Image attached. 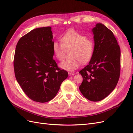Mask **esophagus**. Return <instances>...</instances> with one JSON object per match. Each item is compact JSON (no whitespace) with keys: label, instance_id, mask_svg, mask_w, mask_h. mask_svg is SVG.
<instances>
[{"label":"esophagus","instance_id":"34e87169","mask_svg":"<svg viewBox=\"0 0 133 133\" xmlns=\"http://www.w3.org/2000/svg\"><path fill=\"white\" fill-rule=\"evenodd\" d=\"M75 74V73H73V72H69V73H68V74H69V75H71V76L74 75Z\"/></svg>","mask_w":133,"mask_h":133}]
</instances>
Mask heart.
<instances>
[{
    "instance_id": "b5f03b06",
    "label": "heart",
    "mask_w": 133,
    "mask_h": 133,
    "mask_svg": "<svg viewBox=\"0 0 133 133\" xmlns=\"http://www.w3.org/2000/svg\"><path fill=\"white\" fill-rule=\"evenodd\" d=\"M61 42H54L52 48L55 57L59 60L65 58L66 51L70 50V58L60 64L64 69L73 71L80 64H86L91 59L94 53V43L90 38L74 29L68 30L61 38Z\"/></svg>"
}]
</instances>
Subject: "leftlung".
Returning <instances> with one entry per match:
<instances>
[{
	"instance_id": "1",
	"label": "left lung",
	"mask_w": 133,
	"mask_h": 133,
	"mask_svg": "<svg viewBox=\"0 0 133 133\" xmlns=\"http://www.w3.org/2000/svg\"><path fill=\"white\" fill-rule=\"evenodd\" d=\"M94 49L90 61L79 71V90L92 102L105 98L116 87L120 73V49L112 32L98 23L93 28Z\"/></svg>"
}]
</instances>
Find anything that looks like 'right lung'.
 I'll return each instance as SVG.
<instances>
[{
    "label": "right lung",
    "mask_w": 133,
    "mask_h": 133,
    "mask_svg": "<svg viewBox=\"0 0 133 133\" xmlns=\"http://www.w3.org/2000/svg\"><path fill=\"white\" fill-rule=\"evenodd\" d=\"M53 33L50 26L36 28L23 36L14 58L16 79L33 101L45 103L57 95L68 72L53 59Z\"/></svg>",
    "instance_id": "add662e5"
}]
</instances>
